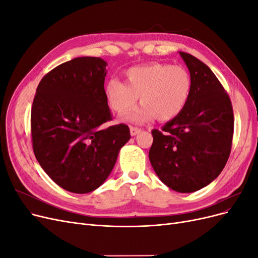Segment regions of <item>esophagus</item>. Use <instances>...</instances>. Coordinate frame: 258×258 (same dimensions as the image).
Returning a JSON list of instances; mask_svg holds the SVG:
<instances>
[{
  "label": "esophagus",
  "instance_id": "34e87169",
  "mask_svg": "<svg viewBox=\"0 0 258 258\" xmlns=\"http://www.w3.org/2000/svg\"><path fill=\"white\" fill-rule=\"evenodd\" d=\"M140 132H141V129L140 128H137V127H130V134H131V136L134 137V136H137L138 134H140Z\"/></svg>",
  "mask_w": 258,
  "mask_h": 258
}]
</instances>
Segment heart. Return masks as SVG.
I'll use <instances>...</instances> for the list:
<instances>
[{
  "label": "heart",
  "mask_w": 258,
  "mask_h": 258,
  "mask_svg": "<svg viewBox=\"0 0 258 258\" xmlns=\"http://www.w3.org/2000/svg\"><path fill=\"white\" fill-rule=\"evenodd\" d=\"M191 79L181 66L147 63L128 69L126 84L112 79L105 85V98L113 111L122 115L136 106L140 97L142 105L127 118L135 123L154 119H173L184 110L189 99Z\"/></svg>",
  "instance_id": "obj_1"
}]
</instances>
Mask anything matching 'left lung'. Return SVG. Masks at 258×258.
I'll return each instance as SVG.
<instances>
[{"label":"left lung","instance_id":"obj_1","mask_svg":"<svg viewBox=\"0 0 258 258\" xmlns=\"http://www.w3.org/2000/svg\"><path fill=\"white\" fill-rule=\"evenodd\" d=\"M179 54L190 73L189 99L161 131H152L148 157L163 184L178 192H194L214 181L229 158L233 111L211 69L189 53Z\"/></svg>","mask_w":258,"mask_h":258}]
</instances>
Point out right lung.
<instances>
[{
  "mask_svg": "<svg viewBox=\"0 0 258 258\" xmlns=\"http://www.w3.org/2000/svg\"><path fill=\"white\" fill-rule=\"evenodd\" d=\"M106 66L97 57L74 58L51 70L36 88L33 152L47 175L68 191L87 194L102 185L131 138L124 123L103 128L112 119Z\"/></svg>",
  "mask_w": 258,
  "mask_h": 258,
  "instance_id": "1",
  "label": "right lung"
}]
</instances>
